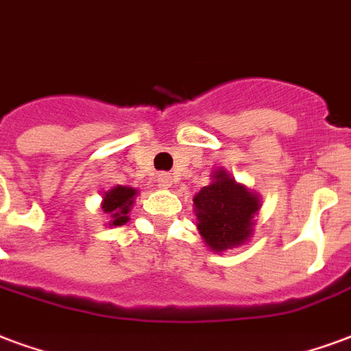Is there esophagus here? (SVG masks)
<instances>
[{
  "instance_id": "34e87169",
  "label": "esophagus",
  "mask_w": 351,
  "mask_h": 351,
  "mask_svg": "<svg viewBox=\"0 0 351 351\" xmlns=\"http://www.w3.org/2000/svg\"><path fill=\"white\" fill-rule=\"evenodd\" d=\"M157 183H159V186H162V189H170V186L173 185V179L170 173L162 172L157 176Z\"/></svg>"
}]
</instances>
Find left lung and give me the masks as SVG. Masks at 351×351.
Here are the masks:
<instances>
[{
	"mask_svg": "<svg viewBox=\"0 0 351 351\" xmlns=\"http://www.w3.org/2000/svg\"><path fill=\"white\" fill-rule=\"evenodd\" d=\"M197 231L213 252L241 246L254 233L261 209L257 194L237 183L223 168L213 173V183L194 196Z\"/></svg>",
	"mask_w": 351,
	"mask_h": 351,
	"instance_id": "8db88e82",
	"label": "left lung"
}]
</instances>
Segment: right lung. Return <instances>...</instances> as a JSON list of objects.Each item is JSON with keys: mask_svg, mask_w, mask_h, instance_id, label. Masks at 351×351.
I'll list each match as a JSON object with an SVG mask.
<instances>
[{"mask_svg": "<svg viewBox=\"0 0 351 351\" xmlns=\"http://www.w3.org/2000/svg\"><path fill=\"white\" fill-rule=\"evenodd\" d=\"M138 192L133 186H122L118 185L114 189L105 192L104 202H101V209L104 213L110 216L109 226H123L129 220V210L131 205L135 202V196Z\"/></svg>", "mask_w": 351, "mask_h": 351, "instance_id": "add662e5", "label": "right lung"}]
</instances>
